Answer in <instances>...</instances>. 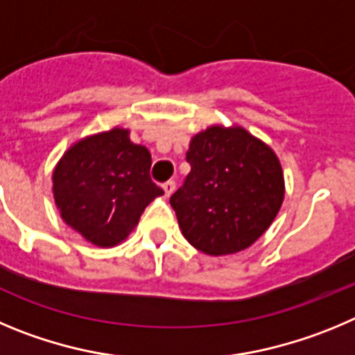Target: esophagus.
Segmentation results:
<instances>
[{
    "label": "esophagus",
    "instance_id": "1",
    "mask_svg": "<svg viewBox=\"0 0 355 355\" xmlns=\"http://www.w3.org/2000/svg\"><path fill=\"white\" fill-rule=\"evenodd\" d=\"M175 180H168V182H164V184H162V189H164V194L166 196H171V193H173L175 191Z\"/></svg>",
    "mask_w": 355,
    "mask_h": 355
}]
</instances>
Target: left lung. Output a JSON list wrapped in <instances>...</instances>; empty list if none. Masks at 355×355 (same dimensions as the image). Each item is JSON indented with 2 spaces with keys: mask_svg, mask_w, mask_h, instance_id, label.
<instances>
[{
  "mask_svg": "<svg viewBox=\"0 0 355 355\" xmlns=\"http://www.w3.org/2000/svg\"><path fill=\"white\" fill-rule=\"evenodd\" d=\"M191 173L170 198L184 237L212 257L249 248L285 196L276 154L242 127H210L191 139Z\"/></svg>",
  "mask_w": 355,
  "mask_h": 355,
  "instance_id": "1",
  "label": "left lung"
}]
</instances>
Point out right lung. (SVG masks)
<instances>
[{"mask_svg": "<svg viewBox=\"0 0 355 355\" xmlns=\"http://www.w3.org/2000/svg\"><path fill=\"white\" fill-rule=\"evenodd\" d=\"M150 166L148 148L130 141L125 129L76 143L53 173L63 221L101 248L122 242L150 201L164 194L150 178Z\"/></svg>", "mask_w": 355, "mask_h": 355, "instance_id": "add662e5", "label": "right lung"}]
</instances>
